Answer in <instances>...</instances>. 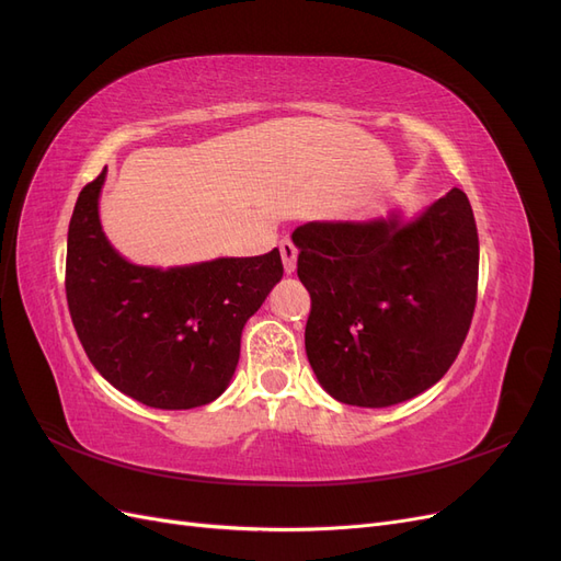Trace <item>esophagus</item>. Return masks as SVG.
Returning a JSON list of instances; mask_svg holds the SVG:
<instances>
[{
	"instance_id": "34e87169",
	"label": "esophagus",
	"mask_w": 561,
	"mask_h": 561,
	"mask_svg": "<svg viewBox=\"0 0 561 561\" xmlns=\"http://www.w3.org/2000/svg\"><path fill=\"white\" fill-rule=\"evenodd\" d=\"M280 257H283L285 274L287 276L295 274V268H297V248H295V243L290 239L280 241Z\"/></svg>"
}]
</instances>
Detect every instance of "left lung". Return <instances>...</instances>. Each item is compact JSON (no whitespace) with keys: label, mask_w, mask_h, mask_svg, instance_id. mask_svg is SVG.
<instances>
[{"label":"left lung","mask_w":561,"mask_h":561,"mask_svg":"<svg viewBox=\"0 0 561 561\" xmlns=\"http://www.w3.org/2000/svg\"><path fill=\"white\" fill-rule=\"evenodd\" d=\"M311 295L304 346L318 383L355 407L435 386L461 351L478 297L470 201L451 190L414 217L316 219L293 231Z\"/></svg>","instance_id":"1"}]
</instances>
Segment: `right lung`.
Wrapping results in <instances>:
<instances>
[{
  "mask_svg": "<svg viewBox=\"0 0 561 561\" xmlns=\"http://www.w3.org/2000/svg\"><path fill=\"white\" fill-rule=\"evenodd\" d=\"M107 168L81 190L67 231V307L93 367L157 410H194L225 393L245 322L283 278L280 252L184 266L128 262L100 225Z\"/></svg>",
  "mask_w": 561,
  "mask_h": 561,
  "instance_id": "obj_1",
  "label": "right lung"
}]
</instances>
